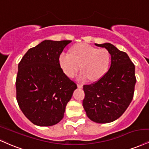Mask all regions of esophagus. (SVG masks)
Returning <instances> with one entry per match:
<instances>
[{"instance_id": "34e87169", "label": "esophagus", "mask_w": 149, "mask_h": 149, "mask_svg": "<svg viewBox=\"0 0 149 149\" xmlns=\"http://www.w3.org/2000/svg\"><path fill=\"white\" fill-rule=\"evenodd\" d=\"M77 86H78V88H82V86H83V85H82V83H78L77 84Z\"/></svg>"}]
</instances>
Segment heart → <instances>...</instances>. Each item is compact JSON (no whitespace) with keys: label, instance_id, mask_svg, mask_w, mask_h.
Segmentation results:
<instances>
[{"label":"heart","instance_id":"obj_1","mask_svg":"<svg viewBox=\"0 0 149 149\" xmlns=\"http://www.w3.org/2000/svg\"><path fill=\"white\" fill-rule=\"evenodd\" d=\"M60 67L69 77H73L81 66L82 79L88 78L91 81L101 79L108 70L110 55L105 48H95L86 44L75 45L71 53H62L59 57Z\"/></svg>","mask_w":149,"mask_h":149}]
</instances>
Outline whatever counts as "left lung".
Wrapping results in <instances>:
<instances>
[{
    "instance_id": "obj_1",
    "label": "left lung",
    "mask_w": 149,
    "mask_h": 149,
    "mask_svg": "<svg viewBox=\"0 0 149 149\" xmlns=\"http://www.w3.org/2000/svg\"><path fill=\"white\" fill-rule=\"evenodd\" d=\"M95 45L109 52L110 67L98 81L83 86L82 105L89 119L110 123L122 115L131 103L136 83L135 65L125 52L110 43Z\"/></svg>"
}]
</instances>
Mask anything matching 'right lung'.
Masks as SVG:
<instances>
[{"label": "right lung", "instance_id": "right-lung-1", "mask_svg": "<svg viewBox=\"0 0 149 149\" xmlns=\"http://www.w3.org/2000/svg\"><path fill=\"white\" fill-rule=\"evenodd\" d=\"M71 41L44 40L30 48L18 66L17 100L24 115L35 125L59 123L77 85L60 67L59 57Z\"/></svg>", "mask_w": 149, "mask_h": 149}]
</instances>
